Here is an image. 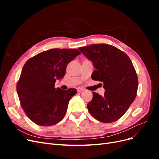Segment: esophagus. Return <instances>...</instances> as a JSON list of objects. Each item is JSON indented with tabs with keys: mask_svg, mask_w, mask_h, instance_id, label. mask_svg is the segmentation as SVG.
<instances>
[{
	"mask_svg": "<svg viewBox=\"0 0 159 159\" xmlns=\"http://www.w3.org/2000/svg\"><path fill=\"white\" fill-rule=\"evenodd\" d=\"M77 91H78V92H82V91H84V89L83 88H77Z\"/></svg>",
	"mask_w": 159,
	"mask_h": 159,
	"instance_id": "1",
	"label": "esophagus"
}]
</instances>
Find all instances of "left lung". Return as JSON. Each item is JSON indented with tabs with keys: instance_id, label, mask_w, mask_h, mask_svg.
<instances>
[{
	"instance_id": "8db88e82",
	"label": "left lung",
	"mask_w": 159,
	"mask_h": 159,
	"mask_svg": "<svg viewBox=\"0 0 159 159\" xmlns=\"http://www.w3.org/2000/svg\"><path fill=\"white\" fill-rule=\"evenodd\" d=\"M79 50L93 61L95 70L91 78L102 81L103 96L93 92L88 103L90 114L98 121L109 123L121 118L134 100L138 88V78L129 57L113 46L95 44Z\"/></svg>"
}]
</instances>
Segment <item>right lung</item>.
I'll return each mask as SVG.
<instances>
[{"label":"right lung","instance_id":"add662e5","mask_svg":"<svg viewBox=\"0 0 159 159\" xmlns=\"http://www.w3.org/2000/svg\"><path fill=\"white\" fill-rule=\"evenodd\" d=\"M80 54L76 49H50L30 57L24 65L16 91L21 107L32 122L52 126L64 118L77 91L56 89V79L63 78L67 66Z\"/></svg>","mask_w":159,"mask_h":159}]
</instances>
